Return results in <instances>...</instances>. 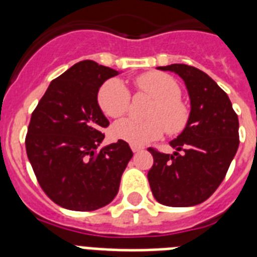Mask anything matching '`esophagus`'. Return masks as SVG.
Listing matches in <instances>:
<instances>
[{
	"label": "esophagus",
	"instance_id": "obj_1",
	"mask_svg": "<svg viewBox=\"0 0 257 257\" xmlns=\"http://www.w3.org/2000/svg\"><path fill=\"white\" fill-rule=\"evenodd\" d=\"M131 148H132L133 153H139V152H143V149L141 147H137V145H131Z\"/></svg>",
	"mask_w": 257,
	"mask_h": 257
}]
</instances>
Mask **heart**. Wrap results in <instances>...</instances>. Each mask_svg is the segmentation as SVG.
<instances>
[{
  "instance_id": "obj_1",
  "label": "heart",
  "mask_w": 257,
  "mask_h": 257,
  "mask_svg": "<svg viewBox=\"0 0 257 257\" xmlns=\"http://www.w3.org/2000/svg\"><path fill=\"white\" fill-rule=\"evenodd\" d=\"M136 88L155 100L148 113L151 120L125 117L116 121L112 125L114 139L141 147L160 139L165 129L169 135H176L185 128L189 109L180 100L181 89L175 78L164 73H147L137 78ZM98 104L106 116L120 117L128 112L131 93L121 80L112 78L98 90Z\"/></svg>"
}]
</instances>
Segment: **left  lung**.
<instances>
[{
	"instance_id": "left-lung-1",
	"label": "left lung",
	"mask_w": 257,
	"mask_h": 257,
	"mask_svg": "<svg viewBox=\"0 0 257 257\" xmlns=\"http://www.w3.org/2000/svg\"><path fill=\"white\" fill-rule=\"evenodd\" d=\"M183 78L191 112L172 155L149 148L153 167L148 181L153 197L168 207L203 203L225 177L239 148V118L227 93L203 70L184 64L159 66Z\"/></svg>"
}]
</instances>
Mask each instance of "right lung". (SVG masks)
Instances as JSON below:
<instances>
[{
  "label": "right lung",
  "mask_w": 257,
  "mask_h": 257,
  "mask_svg": "<svg viewBox=\"0 0 257 257\" xmlns=\"http://www.w3.org/2000/svg\"><path fill=\"white\" fill-rule=\"evenodd\" d=\"M120 73L85 60L50 82L32 114L26 153L54 203L70 211H96L116 197L133 152L118 140L98 149L109 125L97 94Z\"/></svg>",
  "instance_id": "add662e5"
}]
</instances>
